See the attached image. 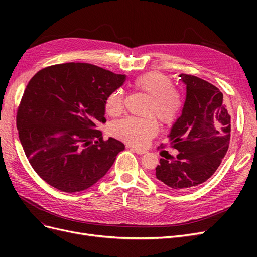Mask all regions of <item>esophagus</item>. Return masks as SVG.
<instances>
[{"label":"esophagus","mask_w":257,"mask_h":257,"mask_svg":"<svg viewBox=\"0 0 257 257\" xmlns=\"http://www.w3.org/2000/svg\"><path fill=\"white\" fill-rule=\"evenodd\" d=\"M131 149H132V150H133L134 152H136L137 154H141V155H142V154H145V153L147 152L146 150H142V149H138V148H134V147H132V148H131Z\"/></svg>","instance_id":"obj_1"}]
</instances>
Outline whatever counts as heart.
<instances>
[{"label":"heart","instance_id":"1","mask_svg":"<svg viewBox=\"0 0 257 257\" xmlns=\"http://www.w3.org/2000/svg\"><path fill=\"white\" fill-rule=\"evenodd\" d=\"M134 87L149 96L146 103L145 116H126L110 124L109 133L120 141L136 147H145L158 133L157 116L163 124H172L182 108L181 93L173 87L167 76L158 72L146 73L134 80ZM106 111L119 115L123 111V94L112 92L106 99Z\"/></svg>","mask_w":257,"mask_h":257}]
</instances>
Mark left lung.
<instances>
[{"mask_svg": "<svg viewBox=\"0 0 257 257\" xmlns=\"http://www.w3.org/2000/svg\"><path fill=\"white\" fill-rule=\"evenodd\" d=\"M180 77L186 84V98L168 135L170 147L179 153L160 159L155 177L173 190H189L219 168L228 150L231 127L229 106L215 85L196 76Z\"/></svg>", "mask_w": 257, "mask_h": 257, "instance_id": "8db88e82", "label": "left lung"}]
</instances>
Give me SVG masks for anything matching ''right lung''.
<instances>
[{"label": "right lung", "instance_id": "add662e5", "mask_svg": "<svg viewBox=\"0 0 257 257\" xmlns=\"http://www.w3.org/2000/svg\"><path fill=\"white\" fill-rule=\"evenodd\" d=\"M125 75L89 63H64L37 72L23 92L17 130L31 166L66 193L89 189L112 166L124 145L104 141L106 99Z\"/></svg>", "mask_w": 257, "mask_h": 257}]
</instances>
